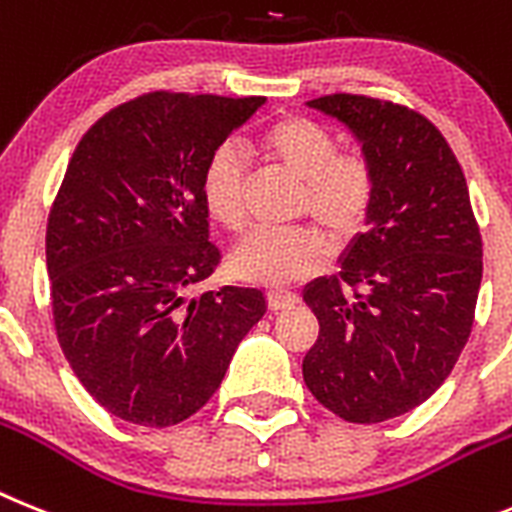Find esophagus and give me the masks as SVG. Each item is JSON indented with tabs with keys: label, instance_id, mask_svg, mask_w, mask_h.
I'll return each instance as SVG.
<instances>
[{
	"label": "esophagus",
	"instance_id": "1",
	"mask_svg": "<svg viewBox=\"0 0 512 512\" xmlns=\"http://www.w3.org/2000/svg\"><path fill=\"white\" fill-rule=\"evenodd\" d=\"M299 304V296L293 291H268L270 311H283Z\"/></svg>",
	"mask_w": 512,
	"mask_h": 512
}]
</instances>
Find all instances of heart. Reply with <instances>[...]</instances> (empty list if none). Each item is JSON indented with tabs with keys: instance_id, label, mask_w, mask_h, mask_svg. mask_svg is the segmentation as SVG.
I'll list each match as a JSON object with an SVG mask.
<instances>
[{
	"instance_id": "1",
	"label": "heart",
	"mask_w": 512,
	"mask_h": 512,
	"mask_svg": "<svg viewBox=\"0 0 512 512\" xmlns=\"http://www.w3.org/2000/svg\"><path fill=\"white\" fill-rule=\"evenodd\" d=\"M255 149L270 167L301 180L296 213L311 219L332 242H350L371 219L379 175L361 149H337L335 133L306 115H283L255 136ZM247 167L234 146L211 151L201 175V201L208 219L237 234L244 226ZM327 260V242L309 226L255 231L234 247L229 262L242 281L288 286Z\"/></svg>"
}]
</instances>
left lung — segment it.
I'll list each match as a JSON object with an SVG mask.
<instances>
[{"label":"left lung","mask_w":512,"mask_h":512,"mask_svg":"<svg viewBox=\"0 0 512 512\" xmlns=\"http://www.w3.org/2000/svg\"><path fill=\"white\" fill-rule=\"evenodd\" d=\"M309 105L353 128L379 195L340 275L306 286L319 337L304 381L337 417L371 425L415 410L459 361L482 283V234L459 159L425 115L350 92Z\"/></svg>","instance_id":"1"}]
</instances>
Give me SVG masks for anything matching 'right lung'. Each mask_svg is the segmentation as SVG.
<instances>
[{
    "label": "right lung",
    "instance_id": "right-lung-1",
    "mask_svg": "<svg viewBox=\"0 0 512 512\" xmlns=\"http://www.w3.org/2000/svg\"><path fill=\"white\" fill-rule=\"evenodd\" d=\"M262 102L146 92L92 123L71 154L46 229L53 327L110 415L146 428L188 420L265 314L257 288L188 301L221 260L203 167Z\"/></svg>",
    "mask_w": 512,
    "mask_h": 512
}]
</instances>
